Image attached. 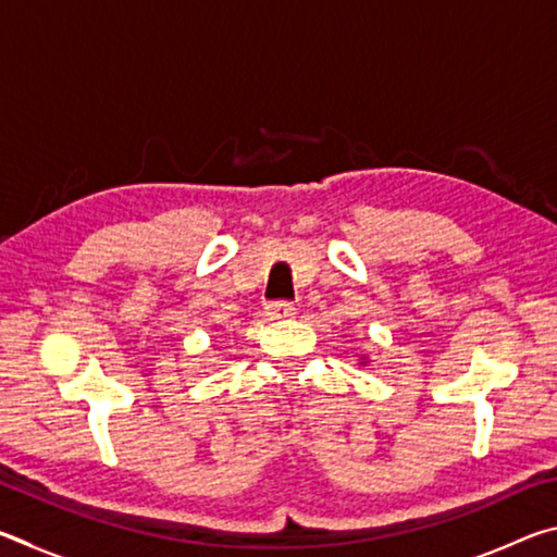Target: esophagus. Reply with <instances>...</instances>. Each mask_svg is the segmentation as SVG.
<instances>
[{"label": "esophagus", "mask_w": 557, "mask_h": 557, "mask_svg": "<svg viewBox=\"0 0 557 557\" xmlns=\"http://www.w3.org/2000/svg\"><path fill=\"white\" fill-rule=\"evenodd\" d=\"M265 314H268V319H292L297 314V309H295V305H289V301H272V305H268L265 307Z\"/></svg>", "instance_id": "34e87169"}]
</instances>
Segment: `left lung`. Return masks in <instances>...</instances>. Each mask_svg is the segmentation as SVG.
<instances>
[{
  "mask_svg": "<svg viewBox=\"0 0 557 557\" xmlns=\"http://www.w3.org/2000/svg\"><path fill=\"white\" fill-rule=\"evenodd\" d=\"M361 363L366 366V363H369V358H366V356H361Z\"/></svg>",
  "mask_w": 557,
  "mask_h": 557,
  "instance_id": "1",
  "label": "left lung"
}]
</instances>
